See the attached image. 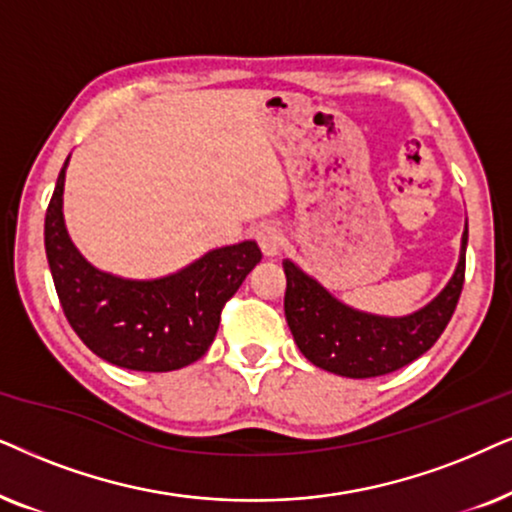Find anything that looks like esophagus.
<instances>
[{"label": "esophagus", "instance_id": "esophagus-1", "mask_svg": "<svg viewBox=\"0 0 512 512\" xmlns=\"http://www.w3.org/2000/svg\"><path fill=\"white\" fill-rule=\"evenodd\" d=\"M257 243H260L264 257H276L283 248L285 236H283V231H281V227H278V224L267 222V224H262L260 229H257Z\"/></svg>", "mask_w": 512, "mask_h": 512}]
</instances>
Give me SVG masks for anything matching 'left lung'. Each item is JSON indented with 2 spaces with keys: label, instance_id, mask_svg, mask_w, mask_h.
<instances>
[{
  "label": "left lung",
  "instance_id": "1",
  "mask_svg": "<svg viewBox=\"0 0 512 512\" xmlns=\"http://www.w3.org/2000/svg\"><path fill=\"white\" fill-rule=\"evenodd\" d=\"M468 224L454 276L424 309L388 318L351 309L330 295L316 278L285 260V320L306 360L320 370L349 379H370L395 372L431 349L452 318L466 276Z\"/></svg>",
  "mask_w": 512,
  "mask_h": 512
}]
</instances>
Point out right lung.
Returning a JSON list of instances; mask_svg holds the SVG:
<instances>
[{"instance_id": "1", "label": "right lung", "mask_w": 512, "mask_h": 512, "mask_svg": "<svg viewBox=\"0 0 512 512\" xmlns=\"http://www.w3.org/2000/svg\"><path fill=\"white\" fill-rule=\"evenodd\" d=\"M67 161L44 220L46 260L67 323L95 356L117 367L170 372L192 365L213 344L222 306L262 260V250L255 241L224 245L154 281L95 269L65 229Z\"/></svg>"}]
</instances>
